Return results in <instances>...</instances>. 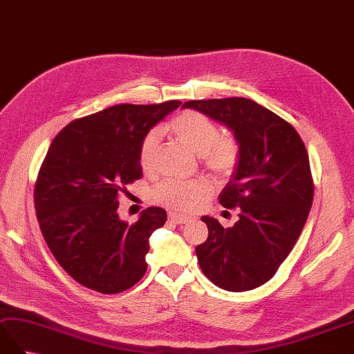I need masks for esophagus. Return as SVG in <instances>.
<instances>
[{
    "label": "esophagus",
    "mask_w": 354,
    "mask_h": 354,
    "mask_svg": "<svg viewBox=\"0 0 354 354\" xmlns=\"http://www.w3.org/2000/svg\"><path fill=\"white\" fill-rule=\"evenodd\" d=\"M169 218L171 221H175V223H178V225H185V223H188V221H192L190 216H180V214H176V212H170Z\"/></svg>",
    "instance_id": "esophagus-1"
}]
</instances>
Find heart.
I'll return each instance as SVG.
<instances>
[{"instance_id": "obj_1", "label": "heart", "mask_w": 354, "mask_h": 354, "mask_svg": "<svg viewBox=\"0 0 354 354\" xmlns=\"http://www.w3.org/2000/svg\"><path fill=\"white\" fill-rule=\"evenodd\" d=\"M170 129L180 142L202 157L203 166L218 179L231 178L241 161V143L234 134H221L217 123L207 114L185 110L170 120ZM161 129L153 128L140 145V166L145 171L157 167ZM211 192L207 179H169L153 190V199L176 211H193Z\"/></svg>"}]
</instances>
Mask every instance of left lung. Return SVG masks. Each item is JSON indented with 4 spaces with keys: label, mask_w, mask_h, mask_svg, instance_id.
<instances>
[{
    "label": "left lung",
    "mask_w": 354,
    "mask_h": 354,
    "mask_svg": "<svg viewBox=\"0 0 354 354\" xmlns=\"http://www.w3.org/2000/svg\"><path fill=\"white\" fill-rule=\"evenodd\" d=\"M234 131L241 161L220 193L225 208H240V220L223 227L205 216L208 240L196 248L197 261L218 288L241 292L276 274L305 226L314 199L308 151L291 123L245 97L187 101Z\"/></svg>",
    "instance_id": "obj_1"
}]
</instances>
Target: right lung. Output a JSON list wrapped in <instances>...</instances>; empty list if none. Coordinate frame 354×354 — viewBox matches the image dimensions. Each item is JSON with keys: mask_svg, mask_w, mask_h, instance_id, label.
<instances>
[{"mask_svg": "<svg viewBox=\"0 0 354 354\" xmlns=\"http://www.w3.org/2000/svg\"><path fill=\"white\" fill-rule=\"evenodd\" d=\"M179 105H114L72 120L49 146L35 184L37 221L57 262L86 288L118 294L145 276L149 236L167 214L151 207L128 225L119 196L143 175L142 140Z\"/></svg>", "mask_w": 354, "mask_h": 354, "instance_id": "1", "label": "right lung"}]
</instances>
